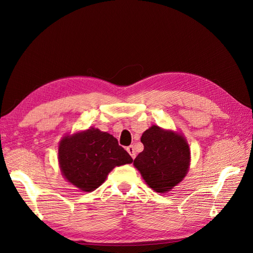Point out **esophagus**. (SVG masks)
<instances>
[{
	"instance_id": "obj_1",
	"label": "esophagus",
	"mask_w": 253,
	"mask_h": 253,
	"mask_svg": "<svg viewBox=\"0 0 253 253\" xmlns=\"http://www.w3.org/2000/svg\"><path fill=\"white\" fill-rule=\"evenodd\" d=\"M126 151L131 157L134 159L136 157V153H135V149H134V145H129V147L126 148Z\"/></svg>"
}]
</instances>
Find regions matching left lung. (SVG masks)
<instances>
[{
  "label": "left lung",
  "mask_w": 253,
  "mask_h": 253,
  "mask_svg": "<svg viewBox=\"0 0 253 253\" xmlns=\"http://www.w3.org/2000/svg\"><path fill=\"white\" fill-rule=\"evenodd\" d=\"M143 151L134 159L147 185L158 193H167L185 178L191 152L180 133L152 126L141 136Z\"/></svg>",
  "instance_id": "1"
}]
</instances>
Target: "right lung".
I'll return each instance as SVG.
<instances>
[{
	"label": "right lung",
	"instance_id": "right-lung-1",
	"mask_svg": "<svg viewBox=\"0 0 253 253\" xmlns=\"http://www.w3.org/2000/svg\"><path fill=\"white\" fill-rule=\"evenodd\" d=\"M58 160L63 177L84 192L101 186L115 167L133 162L113 135L95 127L63 136Z\"/></svg>",
	"mask_w": 253,
	"mask_h": 253
}]
</instances>
